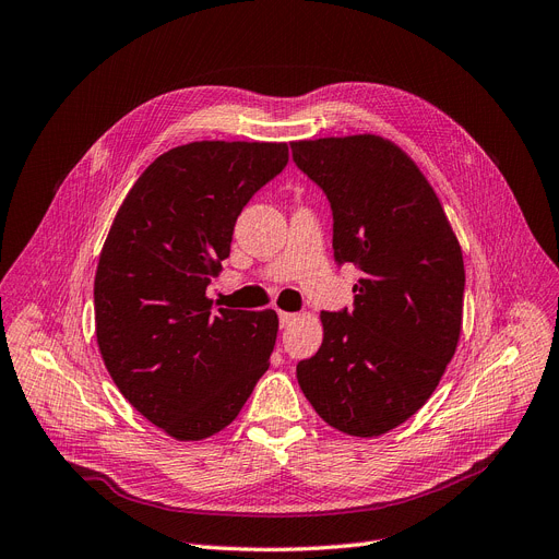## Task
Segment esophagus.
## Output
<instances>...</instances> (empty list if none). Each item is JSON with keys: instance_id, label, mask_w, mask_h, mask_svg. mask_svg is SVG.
I'll list each match as a JSON object with an SVG mask.
<instances>
[{"instance_id": "obj_1", "label": "esophagus", "mask_w": 559, "mask_h": 559, "mask_svg": "<svg viewBox=\"0 0 559 559\" xmlns=\"http://www.w3.org/2000/svg\"><path fill=\"white\" fill-rule=\"evenodd\" d=\"M297 320V314L295 312H278V322H281V326L285 329V326H289Z\"/></svg>"}]
</instances>
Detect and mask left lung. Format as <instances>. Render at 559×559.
I'll return each instance as SVG.
<instances>
[{
    "mask_svg": "<svg viewBox=\"0 0 559 559\" xmlns=\"http://www.w3.org/2000/svg\"><path fill=\"white\" fill-rule=\"evenodd\" d=\"M333 212V258L354 262V310H322L324 340L297 366L318 416L349 436H381L431 397L454 356L464 255L427 178L377 134L289 143Z\"/></svg>",
    "mask_w": 559,
    "mask_h": 559,
    "instance_id": "obj_1",
    "label": "left lung"
}]
</instances>
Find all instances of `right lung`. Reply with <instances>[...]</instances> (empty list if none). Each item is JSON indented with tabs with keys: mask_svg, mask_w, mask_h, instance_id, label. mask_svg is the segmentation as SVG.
I'll return each instance as SVG.
<instances>
[{
	"mask_svg": "<svg viewBox=\"0 0 559 559\" xmlns=\"http://www.w3.org/2000/svg\"><path fill=\"white\" fill-rule=\"evenodd\" d=\"M287 143L193 141L159 155L118 207L95 272V335L118 391L176 441L228 427L270 368L274 310L212 312L205 289Z\"/></svg>",
	"mask_w": 559,
	"mask_h": 559,
	"instance_id": "1",
	"label": "right lung"
}]
</instances>
